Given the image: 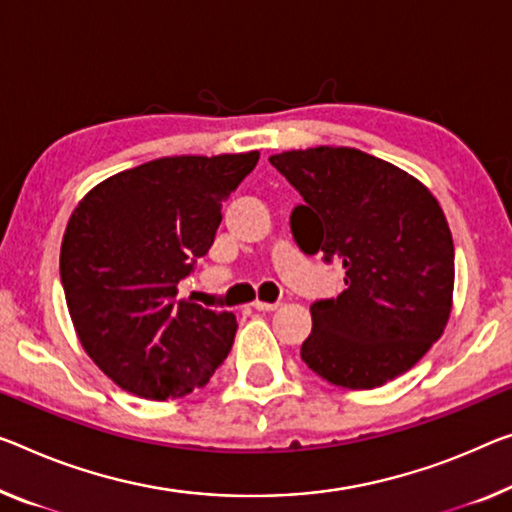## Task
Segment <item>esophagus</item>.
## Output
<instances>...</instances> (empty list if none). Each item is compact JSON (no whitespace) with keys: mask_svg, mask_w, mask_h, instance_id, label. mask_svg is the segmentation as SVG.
I'll return each mask as SVG.
<instances>
[{"mask_svg":"<svg viewBox=\"0 0 512 512\" xmlns=\"http://www.w3.org/2000/svg\"><path fill=\"white\" fill-rule=\"evenodd\" d=\"M279 306V302H261V300H256L254 302V309L256 311H274Z\"/></svg>","mask_w":512,"mask_h":512,"instance_id":"34e87169","label":"esophagus"}]
</instances>
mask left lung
Returning <instances> with one entry per match:
<instances>
[{
  "instance_id": "left-lung-1",
  "label": "left lung",
  "mask_w": 512,
  "mask_h": 512,
  "mask_svg": "<svg viewBox=\"0 0 512 512\" xmlns=\"http://www.w3.org/2000/svg\"><path fill=\"white\" fill-rule=\"evenodd\" d=\"M304 203L290 233L304 254L345 270V290L311 304L302 361L345 389L403 375L442 336L453 300V238L435 196L357 148L270 157Z\"/></svg>"
}]
</instances>
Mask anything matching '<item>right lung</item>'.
Listing matches in <instances>:
<instances>
[{"instance_id":"obj_1","label":"right lung","mask_w":512,"mask_h":512,"mask_svg":"<svg viewBox=\"0 0 512 512\" xmlns=\"http://www.w3.org/2000/svg\"><path fill=\"white\" fill-rule=\"evenodd\" d=\"M258 157H162L107 178L75 208L59 261L66 304L86 355L121 389L187 396L231 352L233 313L176 293Z\"/></svg>"}]
</instances>
